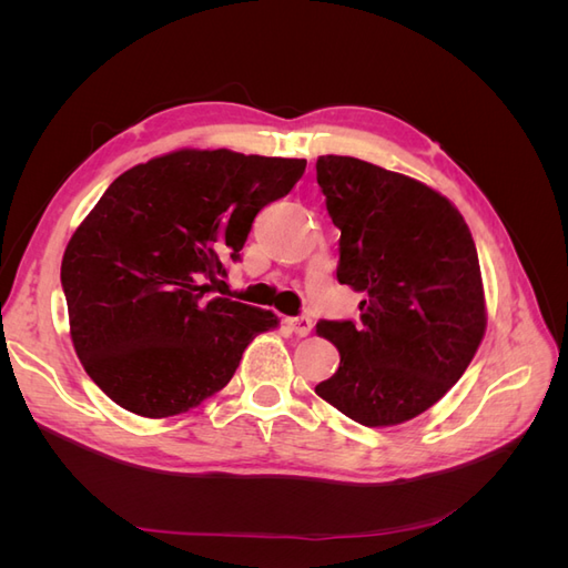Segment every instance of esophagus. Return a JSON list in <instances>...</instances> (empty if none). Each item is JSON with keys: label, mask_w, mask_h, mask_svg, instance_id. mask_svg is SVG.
<instances>
[{"label": "esophagus", "mask_w": 568, "mask_h": 568, "mask_svg": "<svg viewBox=\"0 0 568 568\" xmlns=\"http://www.w3.org/2000/svg\"><path fill=\"white\" fill-rule=\"evenodd\" d=\"M286 324H288V329L296 332L298 336H307V334H311V329H313V320L307 317V315L291 317V320H286Z\"/></svg>", "instance_id": "esophagus-1"}]
</instances>
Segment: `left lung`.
I'll use <instances>...</instances> for the list:
<instances>
[{"instance_id":"8db88e82","label":"left lung","mask_w":568,"mask_h":568,"mask_svg":"<svg viewBox=\"0 0 568 568\" xmlns=\"http://www.w3.org/2000/svg\"><path fill=\"white\" fill-rule=\"evenodd\" d=\"M315 168L341 230L336 277L365 294L359 322H317L341 365L315 393L363 426L403 424L459 382L484 338L471 232L417 180L351 156H320Z\"/></svg>"}]
</instances>
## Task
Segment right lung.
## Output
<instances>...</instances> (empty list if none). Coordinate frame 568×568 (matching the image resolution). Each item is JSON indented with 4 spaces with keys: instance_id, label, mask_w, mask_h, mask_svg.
Listing matches in <instances>:
<instances>
[{
    "instance_id": "obj_1",
    "label": "right lung",
    "mask_w": 568,
    "mask_h": 568,
    "mask_svg": "<svg viewBox=\"0 0 568 568\" xmlns=\"http://www.w3.org/2000/svg\"><path fill=\"white\" fill-rule=\"evenodd\" d=\"M303 173V159L182 149L111 182L65 246L61 286L80 363L115 405L151 419L192 409L280 324L213 288Z\"/></svg>"
}]
</instances>
